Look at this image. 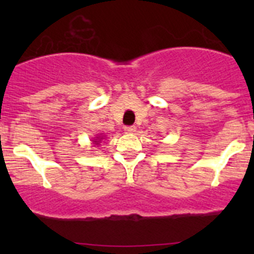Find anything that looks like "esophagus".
Segmentation results:
<instances>
[{
	"instance_id": "obj_1",
	"label": "esophagus",
	"mask_w": 254,
	"mask_h": 254,
	"mask_svg": "<svg viewBox=\"0 0 254 254\" xmlns=\"http://www.w3.org/2000/svg\"><path fill=\"white\" fill-rule=\"evenodd\" d=\"M124 130L127 132H129V134H131V132H134L136 130V127H135V125H127V127H124Z\"/></svg>"
}]
</instances>
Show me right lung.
Instances as JSON below:
<instances>
[{
    "mask_svg": "<svg viewBox=\"0 0 254 254\" xmlns=\"http://www.w3.org/2000/svg\"><path fill=\"white\" fill-rule=\"evenodd\" d=\"M94 142H96V143H98V142H99V140H98V141H94Z\"/></svg>",
    "mask_w": 254,
    "mask_h": 254,
    "instance_id": "1",
    "label": "right lung"
}]
</instances>
